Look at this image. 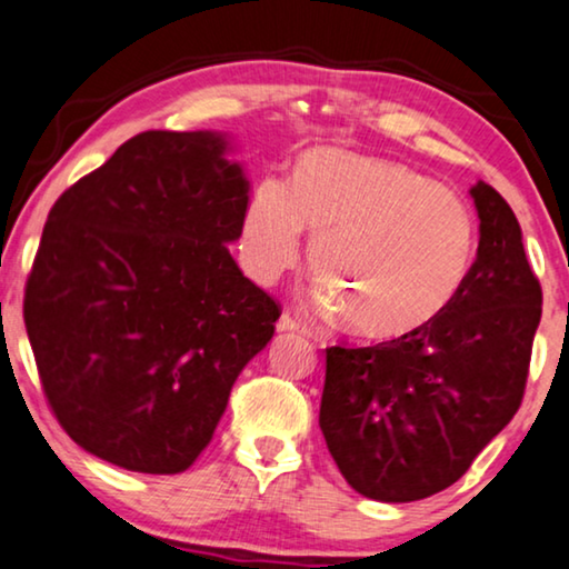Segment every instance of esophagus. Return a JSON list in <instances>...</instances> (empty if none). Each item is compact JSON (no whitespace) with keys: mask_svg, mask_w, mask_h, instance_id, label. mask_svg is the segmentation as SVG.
<instances>
[{"mask_svg":"<svg viewBox=\"0 0 569 569\" xmlns=\"http://www.w3.org/2000/svg\"><path fill=\"white\" fill-rule=\"evenodd\" d=\"M277 331H284V333H292V331H300V323L298 318L290 316V312H282L277 320Z\"/></svg>","mask_w":569,"mask_h":569,"instance_id":"esophagus-1","label":"esophagus"}]
</instances>
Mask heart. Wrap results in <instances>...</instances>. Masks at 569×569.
Instances as JSON below:
<instances>
[{
	"instance_id": "heart-1",
	"label": "heart",
	"mask_w": 569,
	"mask_h": 569,
	"mask_svg": "<svg viewBox=\"0 0 569 569\" xmlns=\"http://www.w3.org/2000/svg\"><path fill=\"white\" fill-rule=\"evenodd\" d=\"M312 236L320 305L353 336L406 341L431 328L462 292L477 246L467 204L406 163L318 148L295 187L267 177L246 208L241 241L261 279H277Z\"/></svg>"
}]
</instances>
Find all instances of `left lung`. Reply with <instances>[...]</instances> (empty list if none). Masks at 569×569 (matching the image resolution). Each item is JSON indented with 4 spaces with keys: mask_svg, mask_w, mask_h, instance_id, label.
Listing matches in <instances>:
<instances>
[{
    "mask_svg": "<svg viewBox=\"0 0 569 569\" xmlns=\"http://www.w3.org/2000/svg\"><path fill=\"white\" fill-rule=\"evenodd\" d=\"M480 243L455 305L406 341L326 349L320 431L353 490L410 503L462 477L521 406L541 287L496 189H469Z\"/></svg>",
    "mask_w": 569,
    "mask_h": 569,
    "instance_id": "8db88e82",
    "label": "left lung"
}]
</instances>
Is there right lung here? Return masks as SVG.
Wrapping results in <instances>:
<instances>
[{
	"mask_svg": "<svg viewBox=\"0 0 569 569\" xmlns=\"http://www.w3.org/2000/svg\"><path fill=\"white\" fill-rule=\"evenodd\" d=\"M226 133L148 130L56 200L24 287V328L63 431L130 472L177 475L274 336L243 277L249 179Z\"/></svg>",
	"mask_w": 569,
	"mask_h": 569,
	"instance_id": "add662e5",
	"label": "right lung"
}]
</instances>
